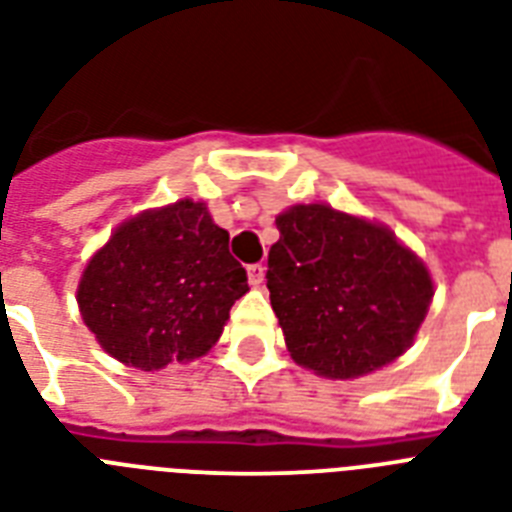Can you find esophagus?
<instances>
[{
  "label": "esophagus",
  "instance_id": "34e87169",
  "mask_svg": "<svg viewBox=\"0 0 512 512\" xmlns=\"http://www.w3.org/2000/svg\"><path fill=\"white\" fill-rule=\"evenodd\" d=\"M247 278H249V284H252V286H260V284H263V278H265L263 263L249 265V268H247Z\"/></svg>",
  "mask_w": 512,
  "mask_h": 512
}]
</instances>
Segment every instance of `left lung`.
Here are the masks:
<instances>
[{"label":"left lung","instance_id":"obj_1","mask_svg":"<svg viewBox=\"0 0 512 512\" xmlns=\"http://www.w3.org/2000/svg\"><path fill=\"white\" fill-rule=\"evenodd\" d=\"M276 226L265 278L294 363L344 381L413 344L434 281L389 228L331 205H294Z\"/></svg>","mask_w":512,"mask_h":512}]
</instances>
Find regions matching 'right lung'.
<instances>
[{"label":"right lung","instance_id":"obj_1","mask_svg":"<svg viewBox=\"0 0 512 512\" xmlns=\"http://www.w3.org/2000/svg\"><path fill=\"white\" fill-rule=\"evenodd\" d=\"M247 292L226 228L205 202L178 199L120 223L83 268L76 299L107 355L157 371L205 355Z\"/></svg>","mask_w":512,"mask_h":512}]
</instances>
